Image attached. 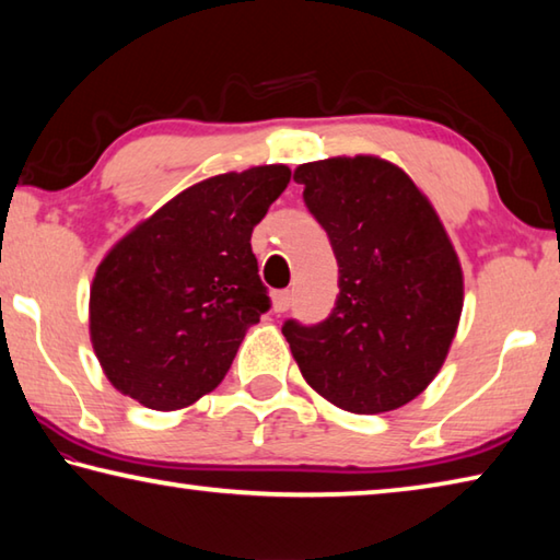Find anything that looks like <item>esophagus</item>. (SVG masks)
<instances>
[{
  "mask_svg": "<svg viewBox=\"0 0 560 560\" xmlns=\"http://www.w3.org/2000/svg\"><path fill=\"white\" fill-rule=\"evenodd\" d=\"M291 301H293L291 291H277L271 296V306H273V311H277V314H283V311H289Z\"/></svg>",
  "mask_w": 560,
  "mask_h": 560,
  "instance_id": "esophagus-1",
  "label": "esophagus"
}]
</instances>
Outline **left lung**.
<instances>
[{
	"label": "left lung",
	"mask_w": 560,
	"mask_h": 560,
	"mask_svg": "<svg viewBox=\"0 0 560 560\" xmlns=\"http://www.w3.org/2000/svg\"><path fill=\"white\" fill-rule=\"evenodd\" d=\"M293 179L334 246L340 293L326 320H287L281 334L328 402L355 415L397 410L434 381L457 334V252L428 197L383 158L318 160Z\"/></svg>",
	"instance_id": "left-lung-1"
}]
</instances>
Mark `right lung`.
Returning <instances> with one entry per match:
<instances>
[{
  "label": "right lung",
  "instance_id": "1",
  "mask_svg": "<svg viewBox=\"0 0 560 560\" xmlns=\"http://www.w3.org/2000/svg\"><path fill=\"white\" fill-rule=\"evenodd\" d=\"M289 179L287 165L202 179L106 254L89 328L116 390L167 412L222 383L246 328L271 306L252 232Z\"/></svg>",
  "mask_w": 560,
  "mask_h": 560
}]
</instances>
